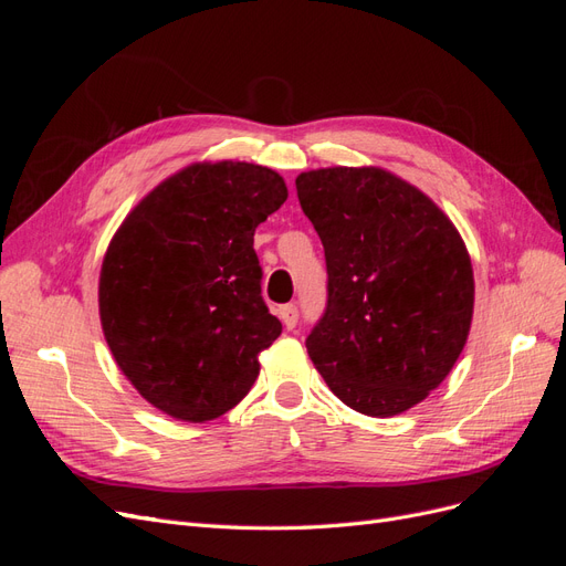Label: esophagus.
Segmentation results:
<instances>
[{
    "mask_svg": "<svg viewBox=\"0 0 566 566\" xmlns=\"http://www.w3.org/2000/svg\"><path fill=\"white\" fill-rule=\"evenodd\" d=\"M279 318L283 321V325H285L287 331H293L295 325H297V318H300L297 306H295V304H285V306H281V310H279Z\"/></svg>",
    "mask_w": 566,
    "mask_h": 566,
    "instance_id": "34e87169",
    "label": "esophagus"
}]
</instances>
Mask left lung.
I'll return each instance as SVG.
<instances>
[{"mask_svg": "<svg viewBox=\"0 0 566 566\" xmlns=\"http://www.w3.org/2000/svg\"><path fill=\"white\" fill-rule=\"evenodd\" d=\"M328 266V306L306 352L335 397L391 418L430 397L465 347L470 252L420 188L382 167H325L295 179Z\"/></svg>", "mask_w": 566, "mask_h": 566, "instance_id": "left-lung-1", "label": "left lung"}]
</instances>
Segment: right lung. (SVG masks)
Segmentation results:
<instances>
[{"instance_id":"add662e5","label":"right lung","mask_w":566,"mask_h":566,"mask_svg":"<svg viewBox=\"0 0 566 566\" xmlns=\"http://www.w3.org/2000/svg\"><path fill=\"white\" fill-rule=\"evenodd\" d=\"M285 198L269 167L193 163L115 231L98 276L101 328L125 378L169 418L208 422L241 403L281 335L252 245Z\"/></svg>"}]
</instances>
